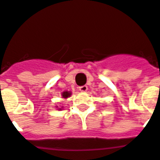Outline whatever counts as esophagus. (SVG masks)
I'll use <instances>...</instances> for the list:
<instances>
[{"mask_svg": "<svg viewBox=\"0 0 160 160\" xmlns=\"http://www.w3.org/2000/svg\"><path fill=\"white\" fill-rule=\"evenodd\" d=\"M79 89H80V91H81V92H86V91L88 90V86H86V85H83V86L79 87Z\"/></svg>", "mask_w": 160, "mask_h": 160, "instance_id": "obj_1", "label": "esophagus"}]
</instances>
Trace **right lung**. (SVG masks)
Returning <instances> with one entry per match:
<instances>
[{
    "instance_id": "right-lung-1",
    "label": "right lung",
    "mask_w": 160,
    "mask_h": 160,
    "mask_svg": "<svg viewBox=\"0 0 160 160\" xmlns=\"http://www.w3.org/2000/svg\"><path fill=\"white\" fill-rule=\"evenodd\" d=\"M71 95H72L71 92H68V91H64V92H62V97L63 98H69ZM59 110H61V108H59Z\"/></svg>"
}]
</instances>
